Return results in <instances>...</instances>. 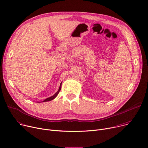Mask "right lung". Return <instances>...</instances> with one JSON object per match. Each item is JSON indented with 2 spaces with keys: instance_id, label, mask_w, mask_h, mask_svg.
<instances>
[{
  "instance_id": "obj_1",
  "label": "right lung",
  "mask_w": 148,
  "mask_h": 148,
  "mask_svg": "<svg viewBox=\"0 0 148 148\" xmlns=\"http://www.w3.org/2000/svg\"><path fill=\"white\" fill-rule=\"evenodd\" d=\"M61 84H62V83H61V84H60V88H59V89H58V91L54 95H53L52 96H51V97H48V98H47V99H45L44 101H41V102H45V101H51V100H53V99H54L57 96V95H58V93H59V92L60 91V90H61ZM40 103V102H39Z\"/></svg>"
}]
</instances>
